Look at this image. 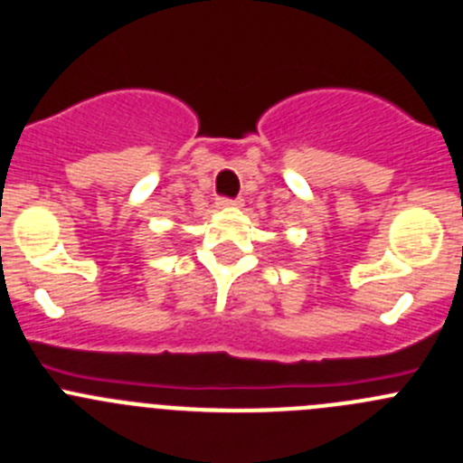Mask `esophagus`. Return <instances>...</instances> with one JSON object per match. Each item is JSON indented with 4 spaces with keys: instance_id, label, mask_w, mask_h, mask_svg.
<instances>
[{
    "instance_id": "34e87169",
    "label": "esophagus",
    "mask_w": 463,
    "mask_h": 463,
    "mask_svg": "<svg viewBox=\"0 0 463 463\" xmlns=\"http://www.w3.org/2000/svg\"><path fill=\"white\" fill-rule=\"evenodd\" d=\"M236 204H239V200H234V197H218V200H215V206H218V209H229V206Z\"/></svg>"
}]
</instances>
